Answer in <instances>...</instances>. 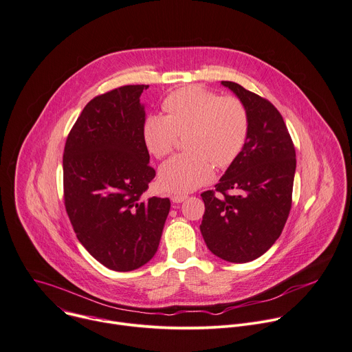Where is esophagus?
Instances as JSON below:
<instances>
[{"mask_svg": "<svg viewBox=\"0 0 352 352\" xmlns=\"http://www.w3.org/2000/svg\"><path fill=\"white\" fill-rule=\"evenodd\" d=\"M187 199V196H186V194H172V196H170V200L173 201V203H183L184 200Z\"/></svg>", "mask_w": 352, "mask_h": 352, "instance_id": "esophagus-1", "label": "esophagus"}]
</instances>
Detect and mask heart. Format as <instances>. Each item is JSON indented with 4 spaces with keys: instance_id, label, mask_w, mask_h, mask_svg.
I'll use <instances>...</instances> for the list:
<instances>
[{
    "instance_id": "1",
    "label": "heart",
    "mask_w": 352,
    "mask_h": 352,
    "mask_svg": "<svg viewBox=\"0 0 352 352\" xmlns=\"http://www.w3.org/2000/svg\"><path fill=\"white\" fill-rule=\"evenodd\" d=\"M166 114H149L142 126V141L155 158H165L177 134H186L188 152L179 153L160 168L164 190L186 192L211 182L215 166L228 168L243 151L250 117L245 103L235 96H221L203 87L182 88L165 102Z\"/></svg>"
}]
</instances>
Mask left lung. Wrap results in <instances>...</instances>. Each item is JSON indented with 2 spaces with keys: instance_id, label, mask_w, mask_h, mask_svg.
Returning <instances> with one entry per match:
<instances>
[{
  "instance_id": "8db88e82",
  "label": "left lung",
  "mask_w": 352,
  "mask_h": 352,
  "mask_svg": "<svg viewBox=\"0 0 352 352\" xmlns=\"http://www.w3.org/2000/svg\"><path fill=\"white\" fill-rule=\"evenodd\" d=\"M221 84L245 103L250 130L215 190L201 194L206 212L200 230L211 253L229 263H248L281 235L292 206L296 155L274 104L236 82Z\"/></svg>"
}]
</instances>
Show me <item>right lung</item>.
<instances>
[{
  "mask_svg": "<svg viewBox=\"0 0 352 352\" xmlns=\"http://www.w3.org/2000/svg\"><path fill=\"white\" fill-rule=\"evenodd\" d=\"M126 85L94 98L64 146V204L82 246L104 267L133 271L158 250L169 199H142L155 177L142 141L140 96Z\"/></svg>",
  "mask_w": 352,
  "mask_h": 352,
  "instance_id": "obj_1",
  "label": "right lung"
}]
</instances>
